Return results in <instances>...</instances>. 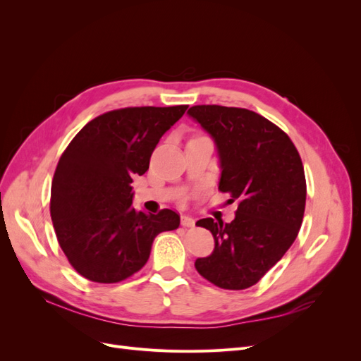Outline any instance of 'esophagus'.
I'll return each mask as SVG.
<instances>
[{
  "label": "esophagus",
  "instance_id": "obj_1",
  "mask_svg": "<svg viewBox=\"0 0 361 361\" xmlns=\"http://www.w3.org/2000/svg\"><path fill=\"white\" fill-rule=\"evenodd\" d=\"M180 224L183 227H192L195 224V220H194V218H191L190 215H182L180 216Z\"/></svg>",
  "mask_w": 361,
  "mask_h": 361
}]
</instances>
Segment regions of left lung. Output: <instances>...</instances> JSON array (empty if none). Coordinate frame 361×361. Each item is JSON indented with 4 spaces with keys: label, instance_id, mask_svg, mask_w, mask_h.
Returning <instances> with one entry per match:
<instances>
[{
    "label": "left lung",
    "instance_id": "1",
    "mask_svg": "<svg viewBox=\"0 0 361 361\" xmlns=\"http://www.w3.org/2000/svg\"><path fill=\"white\" fill-rule=\"evenodd\" d=\"M214 140L218 190L238 200L232 223L203 218L214 251L195 260L199 274L223 289L256 283L285 256L302 223L305 176L297 147L283 130L245 108L195 105L188 110Z\"/></svg>",
    "mask_w": 361,
    "mask_h": 361
}]
</instances>
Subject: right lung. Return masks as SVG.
I'll return each instance as SVG.
<instances>
[{"instance_id": "add662e5", "label": "right lung", "mask_w": 361, "mask_h": 361, "mask_svg": "<svg viewBox=\"0 0 361 361\" xmlns=\"http://www.w3.org/2000/svg\"><path fill=\"white\" fill-rule=\"evenodd\" d=\"M188 105L134 106L87 123L57 164L51 218L69 264L85 279L117 283L146 265L154 239L179 227L171 209L135 211L133 178Z\"/></svg>"}]
</instances>
